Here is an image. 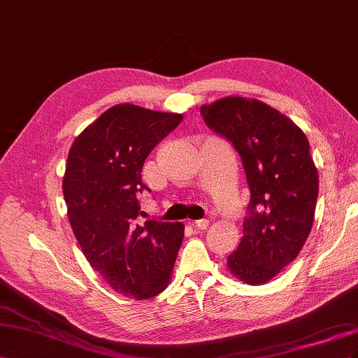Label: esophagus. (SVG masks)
<instances>
[{"label":"esophagus","instance_id":"obj_1","mask_svg":"<svg viewBox=\"0 0 358 358\" xmlns=\"http://www.w3.org/2000/svg\"><path fill=\"white\" fill-rule=\"evenodd\" d=\"M192 224H193V227H195V228H198V229H207L208 220H207V219H199V220L192 222Z\"/></svg>","mask_w":358,"mask_h":358}]
</instances>
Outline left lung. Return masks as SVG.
Returning a JSON list of instances; mask_svg holds the SVG:
<instances>
[{"label":"left lung","mask_w":358,"mask_h":358,"mask_svg":"<svg viewBox=\"0 0 358 358\" xmlns=\"http://www.w3.org/2000/svg\"><path fill=\"white\" fill-rule=\"evenodd\" d=\"M206 124L232 142L250 190L243 238L229 271L249 285L271 280L308 240L318 199V171L303 130L257 99L229 96L203 105Z\"/></svg>","instance_id":"8db88e82"}]
</instances>
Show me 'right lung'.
<instances>
[{
	"label": "right lung",
	"instance_id": "obj_1",
	"mask_svg": "<svg viewBox=\"0 0 358 358\" xmlns=\"http://www.w3.org/2000/svg\"><path fill=\"white\" fill-rule=\"evenodd\" d=\"M181 120L172 112L115 105L69 151L63 193L71 229L91 267L127 299H151L168 287L185 237L181 222H142L136 198L150 190L141 176L145 159Z\"/></svg>",
	"mask_w": 358,
	"mask_h": 358
}]
</instances>
